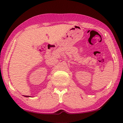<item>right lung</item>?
<instances>
[{
    "instance_id": "add662e5",
    "label": "right lung",
    "mask_w": 123,
    "mask_h": 123,
    "mask_svg": "<svg viewBox=\"0 0 123 123\" xmlns=\"http://www.w3.org/2000/svg\"><path fill=\"white\" fill-rule=\"evenodd\" d=\"M24 97H29V96H26V95H25Z\"/></svg>"
}]
</instances>
